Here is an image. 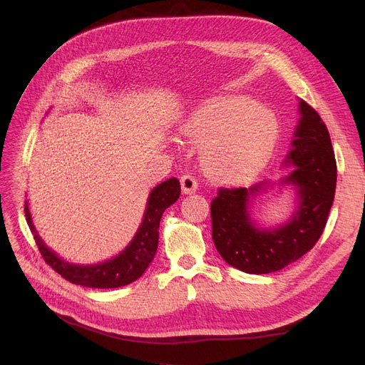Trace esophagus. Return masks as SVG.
I'll return each mask as SVG.
<instances>
[{"instance_id": "obj_1", "label": "esophagus", "mask_w": 365, "mask_h": 365, "mask_svg": "<svg viewBox=\"0 0 365 365\" xmlns=\"http://www.w3.org/2000/svg\"><path fill=\"white\" fill-rule=\"evenodd\" d=\"M181 187L184 193H195L197 189V181L192 173H184L181 176Z\"/></svg>"}]
</instances>
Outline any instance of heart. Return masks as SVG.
I'll return each instance as SVG.
<instances>
[{
    "label": "heart",
    "instance_id": "obj_1",
    "mask_svg": "<svg viewBox=\"0 0 365 365\" xmlns=\"http://www.w3.org/2000/svg\"><path fill=\"white\" fill-rule=\"evenodd\" d=\"M277 118L242 97L220 98L197 111L184 134L204 146L205 169L222 180L250 175L267 161L277 138Z\"/></svg>",
    "mask_w": 365,
    "mask_h": 365
}]
</instances>
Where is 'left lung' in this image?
I'll return each mask as SVG.
<instances>
[{
	"label": "left lung",
	"instance_id": "1",
	"mask_svg": "<svg viewBox=\"0 0 365 365\" xmlns=\"http://www.w3.org/2000/svg\"><path fill=\"white\" fill-rule=\"evenodd\" d=\"M302 118L288 155L294 165L284 182L298 192V208L288 224L275 230L254 227L250 196L260 185L219 187L213 197L212 237L222 259L248 274L280 271L300 259L322 237L336 187V161L329 130L315 109L300 101Z\"/></svg>",
	"mask_w": 365,
	"mask_h": 365
}]
</instances>
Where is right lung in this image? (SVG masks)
Segmentation results:
<instances>
[{"label":"right lung","mask_w":365,"mask_h":365,"mask_svg":"<svg viewBox=\"0 0 365 365\" xmlns=\"http://www.w3.org/2000/svg\"><path fill=\"white\" fill-rule=\"evenodd\" d=\"M181 185L176 178H169L158 184L149 195L145 217L137 231L135 237L130 244L121 251L117 257L98 263L81 267L59 259L56 254L42 244V240L36 235L35 227L31 224L27 204L24 207L27 224L35 235V242L41 256L47 264L61 274L65 280L74 284L86 286V288H120V286L129 284L140 279L143 272L148 269L150 262L155 257L158 248V228L164 210L170 207L180 197Z\"/></svg>","instance_id":"1"}]
</instances>
